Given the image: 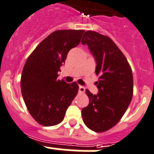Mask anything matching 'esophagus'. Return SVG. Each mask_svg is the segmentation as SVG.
Returning a JSON list of instances; mask_svg holds the SVG:
<instances>
[{
	"instance_id": "34e87169",
	"label": "esophagus",
	"mask_w": 154,
	"mask_h": 154,
	"mask_svg": "<svg viewBox=\"0 0 154 154\" xmlns=\"http://www.w3.org/2000/svg\"><path fill=\"white\" fill-rule=\"evenodd\" d=\"M85 89L83 86H82V85H79V92L80 93H84L85 92Z\"/></svg>"
}]
</instances>
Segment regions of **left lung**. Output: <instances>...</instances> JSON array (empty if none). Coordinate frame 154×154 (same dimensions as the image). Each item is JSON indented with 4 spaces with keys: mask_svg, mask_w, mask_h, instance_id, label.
Returning <instances> with one entry per match:
<instances>
[{
    "mask_svg": "<svg viewBox=\"0 0 154 154\" xmlns=\"http://www.w3.org/2000/svg\"><path fill=\"white\" fill-rule=\"evenodd\" d=\"M82 43L87 44L97 62L98 94L85 90L89 105L82 109L85 124L96 132L113 128L121 119L133 94L132 69L123 52L108 36L88 30Z\"/></svg>",
    "mask_w": 154,
    "mask_h": 154,
    "instance_id": "obj_1",
    "label": "left lung"
}]
</instances>
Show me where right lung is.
Wrapping results in <instances>:
<instances>
[{
  "mask_svg": "<svg viewBox=\"0 0 154 154\" xmlns=\"http://www.w3.org/2000/svg\"><path fill=\"white\" fill-rule=\"evenodd\" d=\"M85 30H59L45 38L30 54L21 77L22 94L29 113L38 124L54 126L63 121L78 92L76 82L57 79L67 55L81 42Z\"/></svg>",
  "mask_w": 154,
  "mask_h": 154,
  "instance_id": "obj_1",
  "label": "right lung"
}]
</instances>
